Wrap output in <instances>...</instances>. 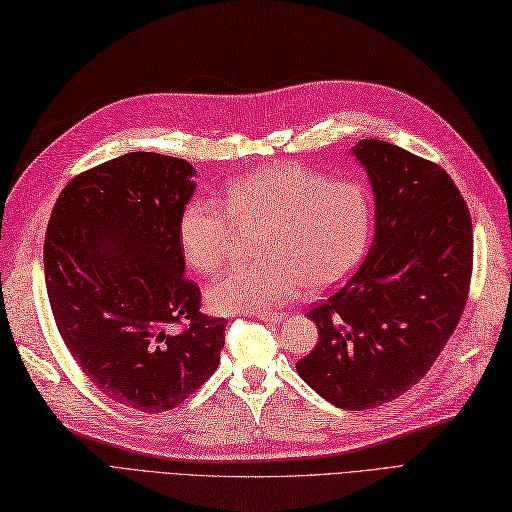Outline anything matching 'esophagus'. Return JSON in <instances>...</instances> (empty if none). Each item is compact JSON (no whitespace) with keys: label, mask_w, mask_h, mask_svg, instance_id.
Instances as JSON below:
<instances>
[{"label":"esophagus","mask_w":512,"mask_h":512,"mask_svg":"<svg viewBox=\"0 0 512 512\" xmlns=\"http://www.w3.org/2000/svg\"><path fill=\"white\" fill-rule=\"evenodd\" d=\"M258 320H267V322H280L286 318L284 312H256Z\"/></svg>","instance_id":"esophagus-1"}]
</instances>
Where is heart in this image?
I'll return each mask as SVG.
<instances>
[{
	"instance_id": "obj_1",
	"label": "heart",
	"mask_w": 512,
	"mask_h": 512,
	"mask_svg": "<svg viewBox=\"0 0 512 512\" xmlns=\"http://www.w3.org/2000/svg\"><path fill=\"white\" fill-rule=\"evenodd\" d=\"M235 226H262L256 265L235 267L207 288L218 312H265L307 290L339 284L359 265L371 232L361 183L329 181L299 164H269L226 183L222 205L194 198L179 218L188 265L215 275L232 254Z\"/></svg>"
}]
</instances>
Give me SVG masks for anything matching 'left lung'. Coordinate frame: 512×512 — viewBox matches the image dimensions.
<instances>
[{
    "label": "left lung",
    "mask_w": 512,
    "mask_h": 512,
    "mask_svg": "<svg viewBox=\"0 0 512 512\" xmlns=\"http://www.w3.org/2000/svg\"><path fill=\"white\" fill-rule=\"evenodd\" d=\"M376 194V235L346 286L307 316L318 344L299 376L342 410L393 401L421 380L466 309L474 235L446 170L384 141L354 149Z\"/></svg>",
    "instance_id": "8db88e82"
}]
</instances>
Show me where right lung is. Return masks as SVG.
<instances>
[{
	"label": "right lung",
	"instance_id": "right-lung-1",
	"mask_svg": "<svg viewBox=\"0 0 512 512\" xmlns=\"http://www.w3.org/2000/svg\"><path fill=\"white\" fill-rule=\"evenodd\" d=\"M192 175L181 158L126 153L72 177L46 226L44 282L61 339L108 399L147 414L181 406L224 348L226 318L200 312L183 275Z\"/></svg>",
	"mask_w": 512,
	"mask_h": 512
}]
</instances>
